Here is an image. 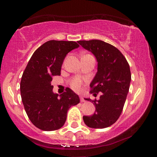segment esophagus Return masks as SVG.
<instances>
[{"label":"esophagus","mask_w":157,"mask_h":157,"mask_svg":"<svg viewBox=\"0 0 157 157\" xmlns=\"http://www.w3.org/2000/svg\"><path fill=\"white\" fill-rule=\"evenodd\" d=\"M80 102H84L85 101H86V100H85V99L82 97H80Z\"/></svg>","instance_id":"34e87169"}]
</instances>
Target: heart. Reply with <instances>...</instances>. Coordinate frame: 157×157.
Wrapping results in <instances>:
<instances>
[{
	"label": "heart",
	"mask_w": 157,
	"mask_h": 157,
	"mask_svg": "<svg viewBox=\"0 0 157 157\" xmlns=\"http://www.w3.org/2000/svg\"><path fill=\"white\" fill-rule=\"evenodd\" d=\"M69 85L73 90L80 91L82 90V86H83V81L81 80L80 77H75L71 79V80L69 81Z\"/></svg>",
	"instance_id": "b5f03b06"
}]
</instances>
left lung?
<instances>
[{
  "label": "left lung",
  "instance_id": "1",
  "mask_svg": "<svg viewBox=\"0 0 157 157\" xmlns=\"http://www.w3.org/2000/svg\"><path fill=\"white\" fill-rule=\"evenodd\" d=\"M78 44L96 57L97 72L90 84V92L94 96L101 94L98 100L86 99L96 110L91 116H83V121L93 128L109 127L120 117L125 105L131 80L129 64L118 48L104 41L80 40Z\"/></svg>",
  "mask_w": 157,
  "mask_h": 157
}]
</instances>
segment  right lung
Returning a JSON list of instances; mask_svg holds the SVG:
<instances>
[{
  "instance_id": "obj_1",
  "label": "right lung",
  "mask_w": 157,
  "mask_h": 157,
  "mask_svg": "<svg viewBox=\"0 0 157 157\" xmlns=\"http://www.w3.org/2000/svg\"><path fill=\"white\" fill-rule=\"evenodd\" d=\"M75 41L49 40L30 58L21 81L25 111L34 125L43 131H55L64 125L69 108L80 102L72 90L66 88L60 95L52 91V77L60 75L61 66L69 52L78 48Z\"/></svg>"
}]
</instances>
